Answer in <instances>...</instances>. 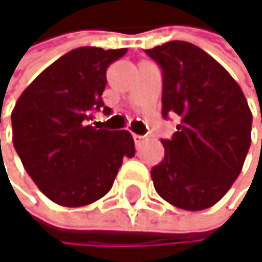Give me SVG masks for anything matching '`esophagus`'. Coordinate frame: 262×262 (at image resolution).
<instances>
[{
	"label": "esophagus",
	"instance_id": "esophagus-1",
	"mask_svg": "<svg viewBox=\"0 0 262 262\" xmlns=\"http://www.w3.org/2000/svg\"><path fill=\"white\" fill-rule=\"evenodd\" d=\"M144 138H146V137H143V135H137V134H134V141H135V144L143 143V141H144Z\"/></svg>",
	"mask_w": 262,
	"mask_h": 262
}]
</instances>
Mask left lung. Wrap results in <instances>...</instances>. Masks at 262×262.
I'll list each match as a JSON object with an SVG mask.
<instances>
[{"instance_id":"8db88e82","label":"left lung","mask_w":262,"mask_h":262,"mask_svg":"<svg viewBox=\"0 0 262 262\" xmlns=\"http://www.w3.org/2000/svg\"><path fill=\"white\" fill-rule=\"evenodd\" d=\"M146 54L161 70V115L179 121L177 132L161 140L163 161L150 171L155 191L182 210L210 208L231 188L247 157V99L228 71L192 43L174 40Z\"/></svg>"}]
</instances>
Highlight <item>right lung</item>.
I'll return each instance as SVG.
<instances>
[{
	"label": "right lung",
	"mask_w": 262,
	"mask_h": 262,
	"mask_svg": "<svg viewBox=\"0 0 262 262\" xmlns=\"http://www.w3.org/2000/svg\"><path fill=\"white\" fill-rule=\"evenodd\" d=\"M125 52L73 49L48 67L15 104L13 147L40 191L63 207H83L104 197L122 158L135 155L130 132L90 124L96 112L112 113L102 101L105 71Z\"/></svg>",
	"instance_id": "right-lung-1"
}]
</instances>
